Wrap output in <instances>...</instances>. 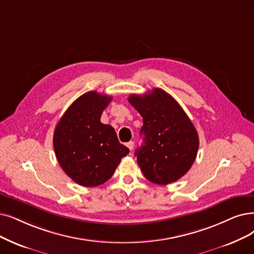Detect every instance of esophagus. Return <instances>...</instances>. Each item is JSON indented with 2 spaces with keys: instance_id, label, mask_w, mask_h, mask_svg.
Segmentation results:
<instances>
[{
  "instance_id": "obj_1",
  "label": "esophagus",
  "mask_w": 254,
  "mask_h": 254,
  "mask_svg": "<svg viewBox=\"0 0 254 254\" xmlns=\"http://www.w3.org/2000/svg\"><path fill=\"white\" fill-rule=\"evenodd\" d=\"M127 147L132 151V149H133V147H134V141H132V140H130V141H128L127 143Z\"/></svg>"
}]
</instances>
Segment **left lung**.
Instances as JSON below:
<instances>
[{
	"label": "left lung",
	"instance_id": "left-lung-1",
	"mask_svg": "<svg viewBox=\"0 0 254 254\" xmlns=\"http://www.w3.org/2000/svg\"><path fill=\"white\" fill-rule=\"evenodd\" d=\"M144 125V143L134 155L144 176L166 186L175 182L190 169L199 148L198 132L177 101L161 88L144 96L128 98Z\"/></svg>",
	"mask_w": 254,
	"mask_h": 254
}]
</instances>
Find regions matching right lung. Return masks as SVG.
Masks as SVG:
<instances>
[{
    "instance_id": "right-lung-1",
    "label": "right lung",
    "mask_w": 254,
    "mask_h": 254,
    "mask_svg": "<svg viewBox=\"0 0 254 254\" xmlns=\"http://www.w3.org/2000/svg\"><path fill=\"white\" fill-rule=\"evenodd\" d=\"M113 98L97 92L80 96L59 120L54 131L55 155L64 173L82 187L103 185L129 153L115 129L101 123Z\"/></svg>"
}]
</instances>
